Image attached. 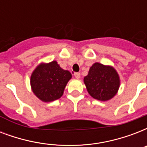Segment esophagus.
Returning <instances> with one entry per match:
<instances>
[{
  "label": "esophagus",
  "mask_w": 147,
  "mask_h": 147,
  "mask_svg": "<svg viewBox=\"0 0 147 147\" xmlns=\"http://www.w3.org/2000/svg\"><path fill=\"white\" fill-rule=\"evenodd\" d=\"M74 76L76 77V78L78 79V78H80L81 75H80V73H78V72H76V73H74Z\"/></svg>",
  "instance_id": "obj_1"
}]
</instances>
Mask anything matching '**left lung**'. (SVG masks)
Instances as JSON below:
<instances>
[{"instance_id":"left-lung-1","label":"left lung","mask_w":147,"mask_h":147,"mask_svg":"<svg viewBox=\"0 0 147 147\" xmlns=\"http://www.w3.org/2000/svg\"><path fill=\"white\" fill-rule=\"evenodd\" d=\"M84 83L92 98L107 101L117 94L121 80L114 67L95 62L90 67L88 76L84 78Z\"/></svg>"}]
</instances>
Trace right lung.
I'll return each mask as SVG.
<instances>
[{
	"label": "right lung",
	"instance_id": "add662e5",
	"mask_svg": "<svg viewBox=\"0 0 147 147\" xmlns=\"http://www.w3.org/2000/svg\"><path fill=\"white\" fill-rule=\"evenodd\" d=\"M71 78L70 71L62 69L56 61L41 62L31 74V89L40 100L51 102L62 96Z\"/></svg>",
	"mask_w": 147,
	"mask_h": 147
}]
</instances>
